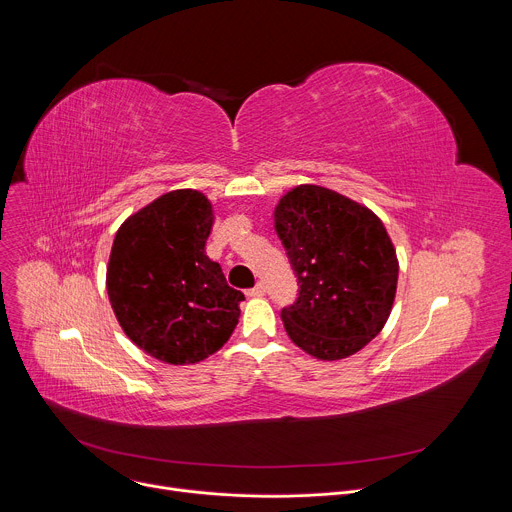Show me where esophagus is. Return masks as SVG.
<instances>
[{
	"mask_svg": "<svg viewBox=\"0 0 512 512\" xmlns=\"http://www.w3.org/2000/svg\"><path fill=\"white\" fill-rule=\"evenodd\" d=\"M263 294H265V285H263V283H257L255 287L247 289V296H249V298H259V296H263Z\"/></svg>",
	"mask_w": 512,
	"mask_h": 512,
	"instance_id": "esophagus-1",
	"label": "esophagus"
}]
</instances>
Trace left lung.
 <instances>
[{
	"label": "left lung",
	"instance_id": "left-lung-1",
	"mask_svg": "<svg viewBox=\"0 0 512 512\" xmlns=\"http://www.w3.org/2000/svg\"><path fill=\"white\" fill-rule=\"evenodd\" d=\"M273 218L300 283L298 300L281 310L291 342L320 360L367 346L391 314L399 277L381 218L316 184L291 188Z\"/></svg>",
	"mask_w": 512,
	"mask_h": 512
}]
</instances>
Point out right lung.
I'll return each mask as SVG.
<instances>
[{
    "mask_svg": "<svg viewBox=\"0 0 512 512\" xmlns=\"http://www.w3.org/2000/svg\"><path fill=\"white\" fill-rule=\"evenodd\" d=\"M212 204L198 190H172L119 227L107 265V294L119 326L143 352L194 364L233 334L245 300L204 245Z\"/></svg>",
    "mask_w": 512,
    "mask_h": 512,
    "instance_id": "add662e5",
    "label": "right lung"
}]
</instances>
